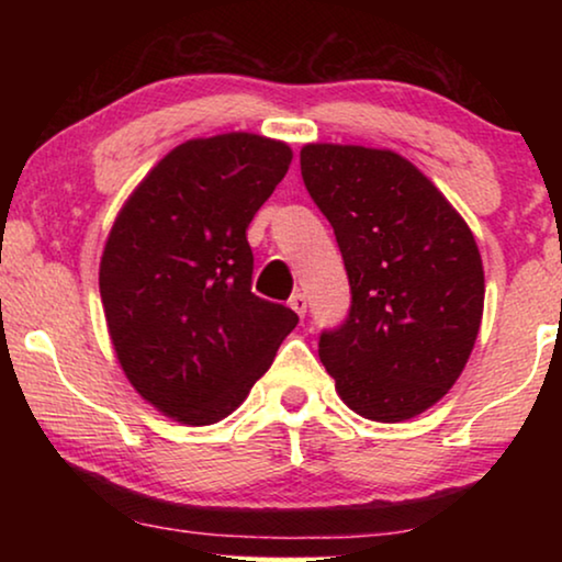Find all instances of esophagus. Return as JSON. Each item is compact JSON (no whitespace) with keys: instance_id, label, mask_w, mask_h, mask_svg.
Here are the masks:
<instances>
[{"instance_id":"obj_1","label":"esophagus","mask_w":562,"mask_h":562,"mask_svg":"<svg viewBox=\"0 0 562 562\" xmlns=\"http://www.w3.org/2000/svg\"><path fill=\"white\" fill-rule=\"evenodd\" d=\"M289 306L299 314V317H304V314H306V296L304 294H294V296L289 299Z\"/></svg>"}]
</instances>
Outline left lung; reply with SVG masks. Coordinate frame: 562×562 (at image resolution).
<instances>
[{
	"mask_svg": "<svg viewBox=\"0 0 562 562\" xmlns=\"http://www.w3.org/2000/svg\"><path fill=\"white\" fill-rule=\"evenodd\" d=\"M302 179L352 294L345 325L319 337L322 366L360 417H417L452 389L479 337L486 283L471 227L394 150L310 143Z\"/></svg>",
	"mask_w": 562,
	"mask_h": 562,
	"instance_id": "left-lung-1",
	"label": "left lung"
}]
</instances>
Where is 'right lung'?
Here are the masks:
<instances>
[{"label": "right lung", "instance_id": "obj_1", "mask_svg": "<svg viewBox=\"0 0 562 562\" xmlns=\"http://www.w3.org/2000/svg\"><path fill=\"white\" fill-rule=\"evenodd\" d=\"M291 158L252 133L176 145L106 237L99 294L114 352L137 394L181 425L233 414L296 327L289 306L250 291L245 235Z\"/></svg>", "mask_w": 562, "mask_h": 562}]
</instances>
